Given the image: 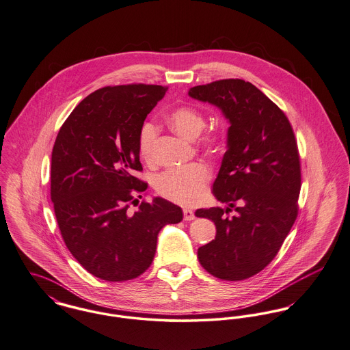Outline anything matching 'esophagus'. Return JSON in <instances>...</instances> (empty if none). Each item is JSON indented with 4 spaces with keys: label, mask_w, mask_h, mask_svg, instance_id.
Listing matches in <instances>:
<instances>
[{
    "label": "esophagus",
    "mask_w": 350,
    "mask_h": 350,
    "mask_svg": "<svg viewBox=\"0 0 350 350\" xmlns=\"http://www.w3.org/2000/svg\"><path fill=\"white\" fill-rule=\"evenodd\" d=\"M184 219H185V221H191V219H194V213H193V211H191V209H189V208H184Z\"/></svg>",
    "instance_id": "esophagus-1"
}]
</instances>
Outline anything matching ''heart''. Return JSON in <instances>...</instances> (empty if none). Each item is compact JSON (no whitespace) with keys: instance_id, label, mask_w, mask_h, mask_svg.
I'll return each instance as SVG.
<instances>
[{"instance_id":"b5f03b06","label":"heart","mask_w":350,"mask_h":350,"mask_svg":"<svg viewBox=\"0 0 350 350\" xmlns=\"http://www.w3.org/2000/svg\"><path fill=\"white\" fill-rule=\"evenodd\" d=\"M169 126L183 138L196 139L205 128V118L197 109L178 107L166 114ZM157 139V126L152 122H145L139 131L138 150L145 161H153ZM206 149H217L218 137L209 135L202 139ZM211 178L209 167L202 162H194L185 167L169 169L157 180V191L167 200L178 204L193 205L198 202L205 191Z\"/></svg>"}]
</instances>
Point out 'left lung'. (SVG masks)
<instances>
[{
  "mask_svg": "<svg viewBox=\"0 0 350 350\" xmlns=\"http://www.w3.org/2000/svg\"><path fill=\"white\" fill-rule=\"evenodd\" d=\"M189 96L221 110L229 122L226 152L213 183L226 209H197L215 222V240L198 247V261L226 281L249 278L278 253L296 221L301 169L296 138L284 111L253 83L215 81ZM232 208L237 215H223Z\"/></svg>",
  "mask_w": 350,
  "mask_h": 350,
  "instance_id": "obj_1",
  "label": "left lung"
}]
</instances>
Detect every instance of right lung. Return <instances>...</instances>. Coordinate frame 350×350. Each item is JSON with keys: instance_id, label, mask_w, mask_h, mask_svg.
<instances>
[{"instance_id": "1", "label": "right lung", "mask_w": 350, "mask_h": 350, "mask_svg": "<svg viewBox=\"0 0 350 350\" xmlns=\"http://www.w3.org/2000/svg\"><path fill=\"white\" fill-rule=\"evenodd\" d=\"M165 93L144 83L98 89L70 113L54 142L51 197L58 228L81 267L105 281L141 275L160 230L183 219V209L161 197L129 212L135 193L148 188L135 176L142 170L139 131Z\"/></svg>"}]
</instances>
